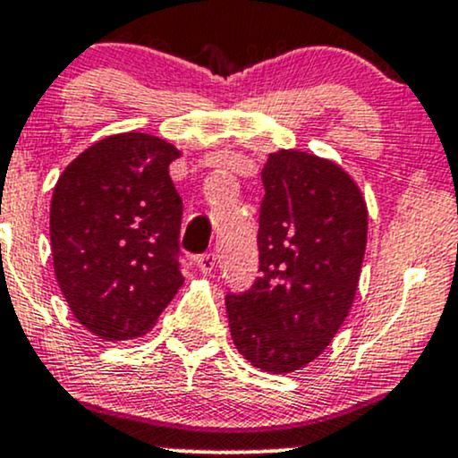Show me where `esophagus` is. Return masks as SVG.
I'll list each match as a JSON object with an SVG mask.
<instances>
[{
  "mask_svg": "<svg viewBox=\"0 0 458 458\" xmlns=\"http://www.w3.org/2000/svg\"><path fill=\"white\" fill-rule=\"evenodd\" d=\"M215 263H217V259H215L213 252L198 256V269L202 271V274H210V271L215 269Z\"/></svg>",
  "mask_w": 458,
  "mask_h": 458,
  "instance_id": "1",
  "label": "esophagus"
}]
</instances>
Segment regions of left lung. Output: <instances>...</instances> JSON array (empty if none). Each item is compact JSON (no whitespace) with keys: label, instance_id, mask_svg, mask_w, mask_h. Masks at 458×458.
<instances>
[{"label":"left lung","instance_id":"left-lung-1","mask_svg":"<svg viewBox=\"0 0 458 458\" xmlns=\"http://www.w3.org/2000/svg\"><path fill=\"white\" fill-rule=\"evenodd\" d=\"M260 276L228 295L239 354L267 374H291L333 344L359 289L368 245V204L335 160L278 149L263 167Z\"/></svg>","mask_w":458,"mask_h":458}]
</instances>
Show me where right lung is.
Returning a JSON list of instances; mask_svg holds the SVG:
<instances>
[{
	"mask_svg": "<svg viewBox=\"0 0 458 458\" xmlns=\"http://www.w3.org/2000/svg\"><path fill=\"white\" fill-rule=\"evenodd\" d=\"M180 154L154 134H110L54 187V274L73 318L99 339L143 336L184 283L175 260L182 199L169 178Z\"/></svg>",
	"mask_w": 458,
	"mask_h": 458,
	"instance_id": "add662e5",
	"label": "right lung"
}]
</instances>
